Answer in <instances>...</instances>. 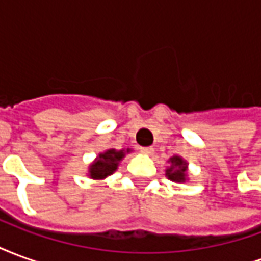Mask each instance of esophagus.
Masks as SVG:
<instances>
[{"instance_id": "1", "label": "esophagus", "mask_w": 261, "mask_h": 261, "mask_svg": "<svg viewBox=\"0 0 261 261\" xmlns=\"http://www.w3.org/2000/svg\"><path fill=\"white\" fill-rule=\"evenodd\" d=\"M141 151L145 153V155H152L153 148L152 147H144V148H141Z\"/></svg>"}]
</instances>
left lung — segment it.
<instances>
[{"mask_svg":"<svg viewBox=\"0 0 261 261\" xmlns=\"http://www.w3.org/2000/svg\"><path fill=\"white\" fill-rule=\"evenodd\" d=\"M169 166L165 170V176L169 180L175 183H185L189 180V164L186 159H183L179 155H173L172 158L168 159Z\"/></svg>","mask_w":261,"mask_h":261,"instance_id":"1","label":"left lung"}]
</instances>
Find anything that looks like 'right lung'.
Here are the masks:
<instances>
[{"instance_id": "add662e5", "label": "right lung", "mask_w": 261, "mask_h": 261, "mask_svg": "<svg viewBox=\"0 0 261 261\" xmlns=\"http://www.w3.org/2000/svg\"><path fill=\"white\" fill-rule=\"evenodd\" d=\"M133 152L131 148H123V149H114V148H109L106 151H103L97 155L95 161L89 165L88 168V173L93 180H103L108 176L113 175L116 170L119 169L120 162L124 159L127 153Z\"/></svg>"}]
</instances>
